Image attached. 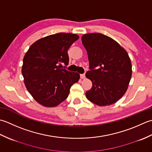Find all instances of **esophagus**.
Listing matches in <instances>:
<instances>
[{
    "label": "esophagus",
    "mask_w": 152,
    "mask_h": 152,
    "mask_svg": "<svg viewBox=\"0 0 152 152\" xmlns=\"http://www.w3.org/2000/svg\"><path fill=\"white\" fill-rule=\"evenodd\" d=\"M80 78H81L82 79H84L85 78V74H80Z\"/></svg>",
    "instance_id": "1"
}]
</instances>
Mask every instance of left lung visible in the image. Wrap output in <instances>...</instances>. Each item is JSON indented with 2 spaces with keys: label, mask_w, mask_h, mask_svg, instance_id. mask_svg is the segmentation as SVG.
<instances>
[{
  "label": "left lung",
  "mask_w": 152,
  "mask_h": 152,
  "mask_svg": "<svg viewBox=\"0 0 152 152\" xmlns=\"http://www.w3.org/2000/svg\"><path fill=\"white\" fill-rule=\"evenodd\" d=\"M81 40L90 66L85 75L92 83L86 92V98L100 106L115 103L125 94L131 79L128 53L115 40L103 34H85Z\"/></svg>",
  "instance_id": "left-lung-1"
}]
</instances>
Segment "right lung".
<instances>
[{
    "instance_id": "obj_1",
    "label": "right lung",
    "mask_w": 152,
    "mask_h": 152,
    "mask_svg": "<svg viewBox=\"0 0 152 152\" xmlns=\"http://www.w3.org/2000/svg\"><path fill=\"white\" fill-rule=\"evenodd\" d=\"M79 37L59 33L39 39L30 46L23 60L21 73L27 91L39 104L55 107L67 98L78 82L77 72L60 69L58 64L69 63L68 49Z\"/></svg>"
}]
</instances>
